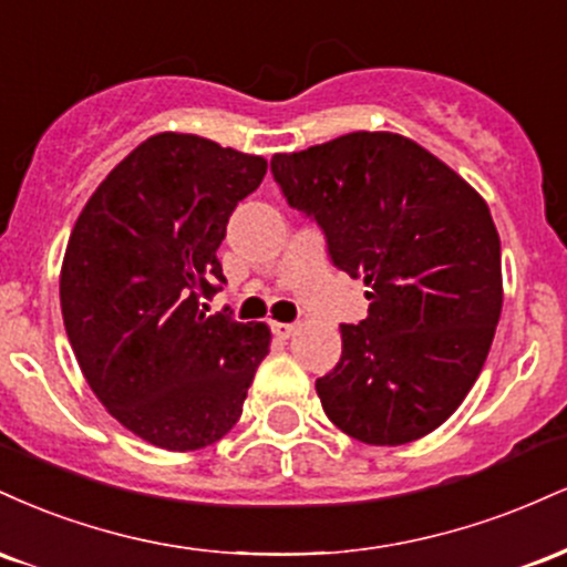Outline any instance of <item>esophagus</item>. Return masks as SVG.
<instances>
[{
  "label": "esophagus",
  "mask_w": 567,
  "mask_h": 567,
  "mask_svg": "<svg viewBox=\"0 0 567 567\" xmlns=\"http://www.w3.org/2000/svg\"><path fill=\"white\" fill-rule=\"evenodd\" d=\"M298 324L292 322H271V333H275L277 338H290L292 333H296Z\"/></svg>",
  "instance_id": "34e87169"
}]
</instances>
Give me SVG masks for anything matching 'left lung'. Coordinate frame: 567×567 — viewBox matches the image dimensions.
I'll return each mask as SVG.
<instances>
[{
    "label": "left lung",
    "mask_w": 567,
    "mask_h": 567,
    "mask_svg": "<svg viewBox=\"0 0 567 567\" xmlns=\"http://www.w3.org/2000/svg\"><path fill=\"white\" fill-rule=\"evenodd\" d=\"M271 173L320 226L336 269L370 288L368 317L341 324V360L317 379L328 419L368 445L434 432L477 381L501 317V243L485 199L394 133L275 154Z\"/></svg>",
    "instance_id": "8db88e82"
}]
</instances>
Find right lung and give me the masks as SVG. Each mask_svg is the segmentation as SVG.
<instances>
[{
  "label": "right lung",
  "mask_w": 567,
  "mask_h": 567,
  "mask_svg": "<svg viewBox=\"0 0 567 567\" xmlns=\"http://www.w3.org/2000/svg\"><path fill=\"white\" fill-rule=\"evenodd\" d=\"M264 175V157L152 135L95 188L69 237L61 309L76 362L109 413L165 451L224 437L269 351L264 322L202 303L226 285L216 250Z\"/></svg>",
  "instance_id": "add662e5"
}]
</instances>
